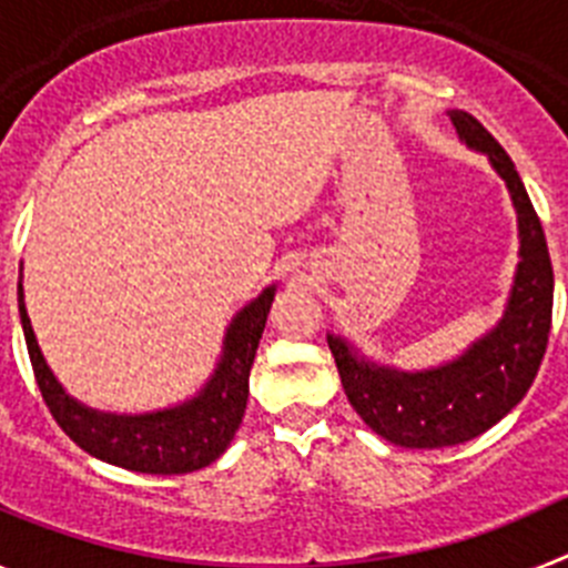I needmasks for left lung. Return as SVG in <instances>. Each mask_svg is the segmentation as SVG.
I'll list each match as a JSON object with an SVG mask.
<instances>
[{"instance_id": "left-lung-1", "label": "left lung", "mask_w": 568, "mask_h": 568, "mask_svg": "<svg viewBox=\"0 0 568 568\" xmlns=\"http://www.w3.org/2000/svg\"><path fill=\"white\" fill-rule=\"evenodd\" d=\"M458 139L489 159L518 213V267L498 324L458 358L398 369L366 358L353 341L327 333L344 393L369 429L406 449H440L478 438L524 400L538 375L551 327L549 247L518 170L495 135L464 110H449Z\"/></svg>"}]
</instances>
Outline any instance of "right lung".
Masks as SVG:
<instances>
[{
    "instance_id": "1",
    "label": "right lung",
    "mask_w": 568,
    "mask_h": 568,
    "mask_svg": "<svg viewBox=\"0 0 568 568\" xmlns=\"http://www.w3.org/2000/svg\"><path fill=\"white\" fill-rule=\"evenodd\" d=\"M273 298L275 284H270L261 290L258 298L244 304L233 315L224 333L219 364L193 398L155 413L119 415L82 404L59 384L30 327L22 278H19V318H22L24 344L50 415L57 418L64 435L88 455L144 475L195 471L213 464L227 449L247 409L250 366L255 361Z\"/></svg>"
}]
</instances>
